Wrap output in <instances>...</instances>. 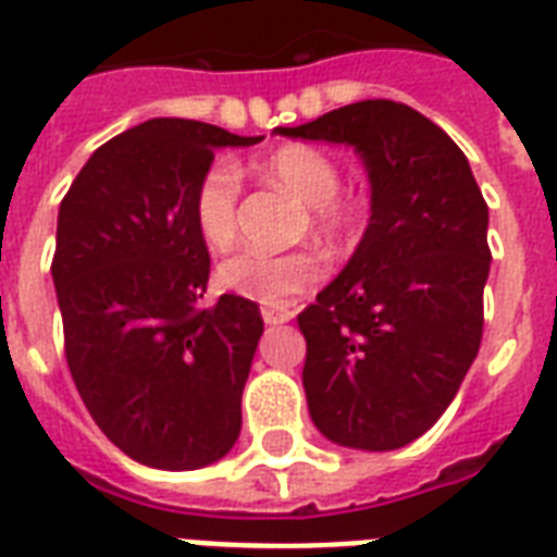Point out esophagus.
<instances>
[{"mask_svg": "<svg viewBox=\"0 0 557 557\" xmlns=\"http://www.w3.org/2000/svg\"><path fill=\"white\" fill-rule=\"evenodd\" d=\"M262 321H265V324H286V321H292V312H288V309L265 307L262 309Z\"/></svg>", "mask_w": 557, "mask_h": 557, "instance_id": "34e87169", "label": "esophagus"}]
</instances>
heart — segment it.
I'll return each mask as SVG.
<instances>
[{
  "instance_id": "heart-1",
  "label": "heart",
  "mask_w": 557,
  "mask_h": 557,
  "mask_svg": "<svg viewBox=\"0 0 557 557\" xmlns=\"http://www.w3.org/2000/svg\"><path fill=\"white\" fill-rule=\"evenodd\" d=\"M262 175L286 186L297 201L307 203L309 227L333 245H345L359 231V207L338 193L342 172L321 148L283 146L262 160ZM242 175L231 160H215L198 177L193 195L195 227L201 239L224 250L236 239ZM326 274L324 257L315 248H297L286 253L245 248L219 265V283L227 292L262 307H288L297 297L315 288Z\"/></svg>"
}]
</instances>
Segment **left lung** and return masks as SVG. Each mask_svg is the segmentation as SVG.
Here are the masks:
<instances>
[{"label": "left lung", "instance_id": "1", "mask_svg": "<svg viewBox=\"0 0 557 557\" xmlns=\"http://www.w3.org/2000/svg\"><path fill=\"white\" fill-rule=\"evenodd\" d=\"M280 134L347 143L371 177L359 248L297 315L309 414L342 447H406L447 411L482 345V189L465 151L403 101H356Z\"/></svg>", "mask_w": 557, "mask_h": 557}]
</instances>
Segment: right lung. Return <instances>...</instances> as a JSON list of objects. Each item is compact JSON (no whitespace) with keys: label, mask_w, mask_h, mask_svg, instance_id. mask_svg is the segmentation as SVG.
Returning a JSON list of instances; mask_svg holds the SVG:
<instances>
[{"label":"right lung","mask_w":557,"mask_h":557,"mask_svg":"<svg viewBox=\"0 0 557 557\" xmlns=\"http://www.w3.org/2000/svg\"><path fill=\"white\" fill-rule=\"evenodd\" d=\"M260 139L151 119L108 139L63 195L52 257L63 354L96 426L139 465L195 470L239 438L262 315L239 295L201 304L210 250L193 195L215 148Z\"/></svg>","instance_id":"1"}]
</instances>
